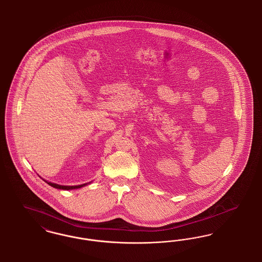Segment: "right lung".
<instances>
[{
    "instance_id": "right-lung-1",
    "label": "right lung",
    "mask_w": 262,
    "mask_h": 262,
    "mask_svg": "<svg viewBox=\"0 0 262 262\" xmlns=\"http://www.w3.org/2000/svg\"><path fill=\"white\" fill-rule=\"evenodd\" d=\"M49 185H51L52 187H55L58 189H64V190H69V189H76V188H81L85 185L84 184H81V185H75V186H65V185H59V184H56V183H52V182H47Z\"/></svg>"
}]
</instances>
